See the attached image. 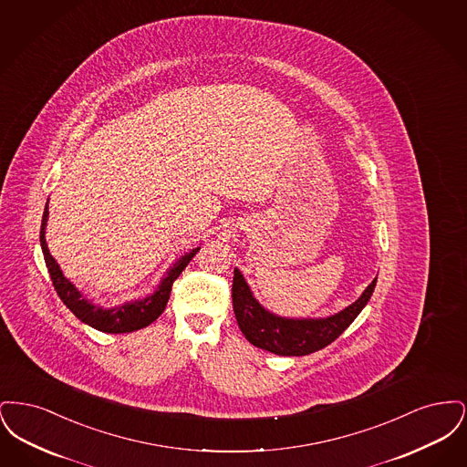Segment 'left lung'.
Returning a JSON list of instances; mask_svg holds the SVG:
<instances>
[{"mask_svg": "<svg viewBox=\"0 0 467 467\" xmlns=\"http://www.w3.org/2000/svg\"><path fill=\"white\" fill-rule=\"evenodd\" d=\"M377 285V278L348 308L320 320H292L265 310L252 296L244 275L234 269L233 308L244 337L257 348L276 356H308L331 345L362 308L368 305Z\"/></svg>", "mask_w": 467, "mask_h": 467, "instance_id": "8db88e82", "label": "left lung"}]
</instances>
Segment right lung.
<instances>
[{
  "mask_svg": "<svg viewBox=\"0 0 467 467\" xmlns=\"http://www.w3.org/2000/svg\"><path fill=\"white\" fill-rule=\"evenodd\" d=\"M47 217H48V210L45 206L42 229H40V244H42V250H44L45 265L48 267V273H50V278H52V285L57 292V296L61 297V301L67 305L69 310L75 313L77 318H80L82 322L89 324L90 327H94L101 333H131V331L143 329L149 324H152L166 308L173 282L177 280L180 273L185 269V266L191 263V259L200 250V248H192L189 254H185L177 265L168 271V275L161 282L159 289L152 296H149L141 301H134V303H128V305L111 308V310H103L99 306H94L78 290L75 289V285H71V282L63 276L57 263L50 255L47 244H45Z\"/></svg>",
  "mask_w": 467,
  "mask_h": 467,
  "instance_id": "add662e5",
  "label": "right lung"
}]
</instances>
